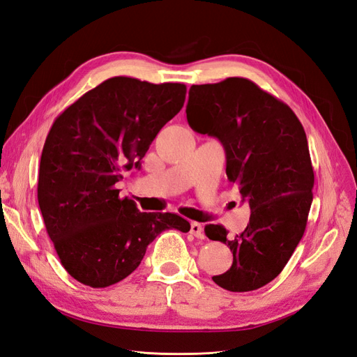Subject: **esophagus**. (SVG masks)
Segmentation results:
<instances>
[{"label":"esophagus","instance_id":"1","mask_svg":"<svg viewBox=\"0 0 357 357\" xmlns=\"http://www.w3.org/2000/svg\"><path fill=\"white\" fill-rule=\"evenodd\" d=\"M190 234L195 235L197 238H204V228L202 225L198 222H192L190 223Z\"/></svg>","mask_w":357,"mask_h":357}]
</instances>
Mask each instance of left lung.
<instances>
[{
  "instance_id": "left-lung-1",
  "label": "left lung",
  "mask_w": 357,
  "mask_h": 357,
  "mask_svg": "<svg viewBox=\"0 0 357 357\" xmlns=\"http://www.w3.org/2000/svg\"><path fill=\"white\" fill-rule=\"evenodd\" d=\"M186 116L193 131L222 143L226 176L252 211L232 240L222 225L205 226V235L234 255L213 282L231 291L256 290L283 271L305 231L314 186L305 131L287 104L243 77L192 84Z\"/></svg>"
}]
</instances>
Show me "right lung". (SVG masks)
<instances>
[{"label":"right lung","instance_id":"right-lung-1","mask_svg":"<svg viewBox=\"0 0 357 357\" xmlns=\"http://www.w3.org/2000/svg\"><path fill=\"white\" fill-rule=\"evenodd\" d=\"M186 100L183 83L112 77L53 122L43 147L37 197L62 266L77 282L107 287L134 273L167 229L188 232L174 213H143L119 198L122 171L138 168Z\"/></svg>","mask_w":357,"mask_h":357}]
</instances>
